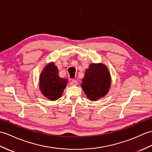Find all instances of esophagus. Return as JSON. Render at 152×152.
Instances as JSON below:
<instances>
[{
  "mask_svg": "<svg viewBox=\"0 0 152 152\" xmlns=\"http://www.w3.org/2000/svg\"><path fill=\"white\" fill-rule=\"evenodd\" d=\"M77 85V82L76 81V80H72L70 82V86H76Z\"/></svg>",
  "mask_w": 152,
  "mask_h": 152,
  "instance_id": "esophagus-1",
  "label": "esophagus"
}]
</instances>
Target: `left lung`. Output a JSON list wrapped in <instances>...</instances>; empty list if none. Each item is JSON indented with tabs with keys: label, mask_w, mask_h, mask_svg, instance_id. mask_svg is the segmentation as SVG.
Here are the masks:
<instances>
[{
	"label": "left lung",
	"mask_w": 152,
	"mask_h": 152,
	"mask_svg": "<svg viewBox=\"0 0 152 152\" xmlns=\"http://www.w3.org/2000/svg\"><path fill=\"white\" fill-rule=\"evenodd\" d=\"M111 85V75L107 66L102 63H93L86 70L81 86L90 100L96 101L108 93Z\"/></svg>",
	"instance_id": "1"
}]
</instances>
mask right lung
<instances>
[{
    "label": "right lung",
    "mask_w": 152,
    "mask_h": 152,
    "mask_svg": "<svg viewBox=\"0 0 152 152\" xmlns=\"http://www.w3.org/2000/svg\"><path fill=\"white\" fill-rule=\"evenodd\" d=\"M67 83V79L59 76L58 69L54 62H50L42 70L39 85L42 94L47 99L55 101L61 97Z\"/></svg>",
    "instance_id": "1"
}]
</instances>
